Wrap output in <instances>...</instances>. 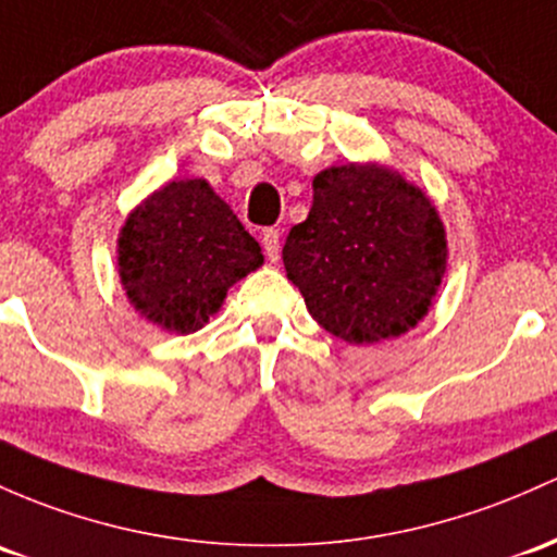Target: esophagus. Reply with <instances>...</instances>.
Instances as JSON below:
<instances>
[{"mask_svg": "<svg viewBox=\"0 0 557 557\" xmlns=\"http://www.w3.org/2000/svg\"><path fill=\"white\" fill-rule=\"evenodd\" d=\"M278 228H265L262 231V249H265V257L271 262H278V257H281V244H278Z\"/></svg>", "mask_w": 557, "mask_h": 557, "instance_id": "34e87169", "label": "esophagus"}]
</instances>
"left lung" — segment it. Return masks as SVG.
<instances>
[{
	"label": "left lung",
	"mask_w": 557,
	"mask_h": 557,
	"mask_svg": "<svg viewBox=\"0 0 557 557\" xmlns=\"http://www.w3.org/2000/svg\"><path fill=\"white\" fill-rule=\"evenodd\" d=\"M286 276L334 337L369 345L417 326L446 271V236L428 196L380 164L329 166L308 220L284 244Z\"/></svg>",
	"instance_id": "8db88e82"
}]
</instances>
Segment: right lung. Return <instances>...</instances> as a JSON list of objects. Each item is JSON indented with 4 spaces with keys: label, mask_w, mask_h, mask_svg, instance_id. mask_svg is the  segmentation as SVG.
I'll return each instance as SVG.
<instances>
[{
    "label": "right lung",
    "mask_w": 557,
    "mask_h": 557,
    "mask_svg": "<svg viewBox=\"0 0 557 557\" xmlns=\"http://www.w3.org/2000/svg\"><path fill=\"white\" fill-rule=\"evenodd\" d=\"M262 265L260 244L207 181L148 196L119 236V276L153 324L190 334L218 313L238 278Z\"/></svg>",
    "instance_id": "obj_1"
}]
</instances>
